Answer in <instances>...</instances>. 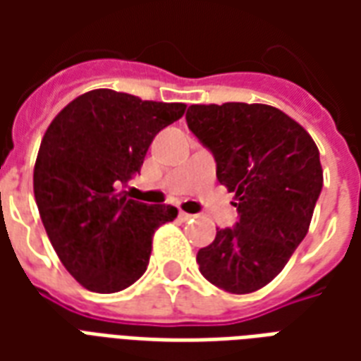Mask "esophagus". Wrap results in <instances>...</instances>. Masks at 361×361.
<instances>
[{
    "mask_svg": "<svg viewBox=\"0 0 361 361\" xmlns=\"http://www.w3.org/2000/svg\"><path fill=\"white\" fill-rule=\"evenodd\" d=\"M180 219L183 220V222H185V220H189V219H191V214H189V212H183V211H180Z\"/></svg>",
    "mask_w": 361,
    "mask_h": 361,
    "instance_id": "1",
    "label": "esophagus"
}]
</instances>
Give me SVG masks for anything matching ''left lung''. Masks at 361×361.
<instances>
[{"instance_id":"8db88e82","label":"left lung","mask_w":361,"mask_h":361,"mask_svg":"<svg viewBox=\"0 0 361 361\" xmlns=\"http://www.w3.org/2000/svg\"><path fill=\"white\" fill-rule=\"evenodd\" d=\"M188 127L216 160L240 220L197 253L214 286L250 294L279 274L307 234L323 188L319 149L298 121L267 104L189 106Z\"/></svg>"}]
</instances>
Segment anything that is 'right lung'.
I'll use <instances>...</instances> for the list:
<instances>
[{"mask_svg":"<svg viewBox=\"0 0 361 361\" xmlns=\"http://www.w3.org/2000/svg\"><path fill=\"white\" fill-rule=\"evenodd\" d=\"M185 104L110 89L77 96L54 118L35 164V199L59 261L81 286L111 294L147 271L152 235L178 209L145 204L123 188L141 172L154 135Z\"/></svg>","mask_w":361,"mask_h":361,"instance_id":"right-lung-1","label":"right lung"}]
</instances>
